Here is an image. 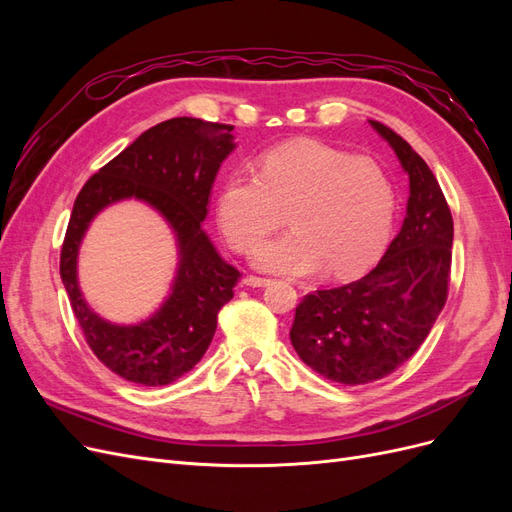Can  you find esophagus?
<instances>
[{
  "label": "esophagus",
  "instance_id": "obj_1",
  "mask_svg": "<svg viewBox=\"0 0 512 512\" xmlns=\"http://www.w3.org/2000/svg\"><path fill=\"white\" fill-rule=\"evenodd\" d=\"M245 284L252 286V288H265V286L271 284V280H267V277H258V275H247Z\"/></svg>",
  "mask_w": 512,
  "mask_h": 512
}]
</instances>
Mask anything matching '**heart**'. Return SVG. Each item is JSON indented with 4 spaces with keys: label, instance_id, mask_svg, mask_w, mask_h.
Here are the masks:
<instances>
[{
    "label": "heart",
    "instance_id": "obj_1",
    "mask_svg": "<svg viewBox=\"0 0 512 512\" xmlns=\"http://www.w3.org/2000/svg\"><path fill=\"white\" fill-rule=\"evenodd\" d=\"M215 211L224 237L241 254L275 232L286 211L292 230L256 252L262 269L307 275L327 267L333 277H350L382 254L395 196L374 160L297 138L262 151L256 177H226Z\"/></svg>",
    "mask_w": 512,
    "mask_h": 512
}]
</instances>
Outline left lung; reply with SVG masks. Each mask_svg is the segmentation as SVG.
I'll list each match as a JSON object with an SVG mask.
<instances>
[{"label": "left lung", "mask_w": 512, "mask_h": 512, "mask_svg": "<svg viewBox=\"0 0 512 512\" xmlns=\"http://www.w3.org/2000/svg\"><path fill=\"white\" fill-rule=\"evenodd\" d=\"M410 179L404 226L361 280L305 294L290 342L305 365L339 384H367L404 365L446 303L453 215L436 175L389 126L369 121Z\"/></svg>", "instance_id": "left-lung-1"}]
</instances>
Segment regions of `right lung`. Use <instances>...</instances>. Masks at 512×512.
Instances as JSON below:
<instances>
[{"label": "right lung", "mask_w": 512, "mask_h": 512, "mask_svg": "<svg viewBox=\"0 0 512 512\" xmlns=\"http://www.w3.org/2000/svg\"><path fill=\"white\" fill-rule=\"evenodd\" d=\"M232 126L175 117L143 132L83 185L59 256L61 282L87 344L123 380L145 386L175 382L203 359L220 309L232 299L241 273L209 241L203 222L215 175L235 149ZM123 197L145 199L176 230L180 269L174 292L141 325L121 328L86 307L75 280V256L88 222Z\"/></svg>", "instance_id": "1"}]
</instances>
